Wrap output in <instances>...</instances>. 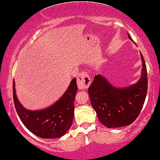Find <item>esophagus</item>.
I'll return each instance as SVG.
<instances>
[{"instance_id":"esophagus-1","label":"esophagus","mask_w":160,"mask_h":160,"mask_svg":"<svg viewBox=\"0 0 160 160\" xmlns=\"http://www.w3.org/2000/svg\"><path fill=\"white\" fill-rule=\"evenodd\" d=\"M91 84V78L89 75L86 72L79 73L77 77V84L79 89H86Z\"/></svg>"}]
</instances>
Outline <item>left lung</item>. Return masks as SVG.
Returning <instances> with one entry per match:
<instances>
[{
  "mask_svg": "<svg viewBox=\"0 0 160 160\" xmlns=\"http://www.w3.org/2000/svg\"><path fill=\"white\" fill-rule=\"evenodd\" d=\"M128 38L133 41L130 34ZM142 70L136 84L123 88L115 87L103 76L98 74L88 89L92 106L102 124L111 128L128 126L143 108L147 92V71L142 53Z\"/></svg>",
  "mask_w": 160,
  "mask_h": 160,
  "instance_id": "1",
  "label": "left lung"
}]
</instances>
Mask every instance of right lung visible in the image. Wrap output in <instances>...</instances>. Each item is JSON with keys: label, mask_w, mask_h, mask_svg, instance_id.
I'll use <instances>...</instances> for the list:
<instances>
[{"label": "right lung", "mask_w": 160, "mask_h": 160, "mask_svg": "<svg viewBox=\"0 0 160 160\" xmlns=\"http://www.w3.org/2000/svg\"><path fill=\"white\" fill-rule=\"evenodd\" d=\"M78 90L76 78L71 81L63 95L45 109L29 110L20 103L13 82V97L17 114L25 127L32 133L42 138H59L71 128L74 113V99Z\"/></svg>", "instance_id": "right-lung-1"}]
</instances>
